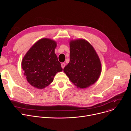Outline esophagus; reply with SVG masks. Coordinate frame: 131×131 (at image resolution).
<instances>
[{"mask_svg":"<svg viewBox=\"0 0 131 131\" xmlns=\"http://www.w3.org/2000/svg\"><path fill=\"white\" fill-rule=\"evenodd\" d=\"M61 66H62V68L63 69L65 67V64L64 63H62L61 64Z\"/></svg>","mask_w":131,"mask_h":131,"instance_id":"34e87169","label":"esophagus"}]
</instances>
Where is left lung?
I'll return each mask as SVG.
<instances>
[{
  "label": "left lung",
  "mask_w": 131,
  "mask_h": 131,
  "mask_svg": "<svg viewBox=\"0 0 131 131\" xmlns=\"http://www.w3.org/2000/svg\"><path fill=\"white\" fill-rule=\"evenodd\" d=\"M70 61L64 68L69 79L77 88L85 89L99 79L102 64L93 46L84 39L70 40Z\"/></svg>",
  "instance_id": "obj_1"
}]
</instances>
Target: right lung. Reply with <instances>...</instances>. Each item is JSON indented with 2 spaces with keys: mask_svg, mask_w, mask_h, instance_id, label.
Returning <instances> with one entry per match:
<instances>
[{
  "mask_svg": "<svg viewBox=\"0 0 131 131\" xmlns=\"http://www.w3.org/2000/svg\"><path fill=\"white\" fill-rule=\"evenodd\" d=\"M57 42L49 38L37 41L27 52L22 61L26 80L32 86L42 89L48 86L56 73L62 71L55 49Z\"/></svg>",
  "mask_w": 131,
  "mask_h": 131,
  "instance_id": "1",
  "label": "right lung"
}]
</instances>
